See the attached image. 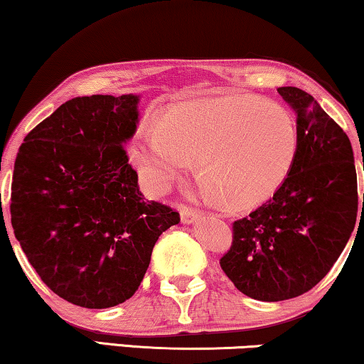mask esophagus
<instances>
[{
  "mask_svg": "<svg viewBox=\"0 0 364 364\" xmlns=\"http://www.w3.org/2000/svg\"><path fill=\"white\" fill-rule=\"evenodd\" d=\"M198 217H200V212L193 210L192 207H186V205H183V207L181 208V218H182L183 223H192V222H196Z\"/></svg>",
  "mask_w": 364,
  "mask_h": 364,
  "instance_id": "esophagus-1",
  "label": "esophagus"
}]
</instances>
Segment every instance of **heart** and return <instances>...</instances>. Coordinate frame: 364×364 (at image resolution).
<instances>
[{"label": "heart", "mask_w": 364, "mask_h": 364, "mask_svg": "<svg viewBox=\"0 0 364 364\" xmlns=\"http://www.w3.org/2000/svg\"><path fill=\"white\" fill-rule=\"evenodd\" d=\"M296 154L298 131L290 112L250 94L177 104L159 124H146L131 149L152 192L171 188L197 159L205 191L232 208L270 197Z\"/></svg>", "instance_id": "heart-1"}]
</instances>
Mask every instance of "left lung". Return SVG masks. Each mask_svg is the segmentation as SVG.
<instances>
[{
    "label": "left lung",
    "instance_id": "left-lung-1",
    "mask_svg": "<svg viewBox=\"0 0 364 364\" xmlns=\"http://www.w3.org/2000/svg\"><path fill=\"white\" fill-rule=\"evenodd\" d=\"M277 91L296 114L295 164L270 200L233 222L230 250L220 258L237 290L260 301L290 300L320 283L350 240L358 213L346 132L303 89Z\"/></svg>",
    "mask_w": 364,
    "mask_h": 364
}]
</instances>
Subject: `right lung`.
Returning a JSON list of instances; mask_svg holds the SVG:
<instances>
[{
  "mask_svg": "<svg viewBox=\"0 0 364 364\" xmlns=\"http://www.w3.org/2000/svg\"><path fill=\"white\" fill-rule=\"evenodd\" d=\"M137 102L74 97L24 137L14 162L11 223L39 278L84 308H111L141 285L152 248L178 212L146 200L126 144Z\"/></svg>",
  "mask_w": 364,
  "mask_h": 364,
  "instance_id": "1",
  "label": "right lung"
}]
</instances>
